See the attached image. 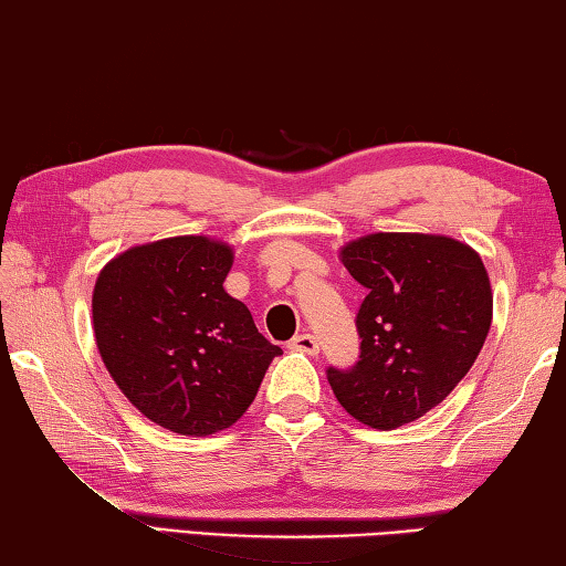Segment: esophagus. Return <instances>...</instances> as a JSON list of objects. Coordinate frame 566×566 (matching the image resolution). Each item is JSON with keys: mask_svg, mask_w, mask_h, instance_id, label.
Wrapping results in <instances>:
<instances>
[{"mask_svg": "<svg viewBox=\"0 0 566 566\" xmlns=\"http://www.w3.org/2000/svg\"><path fill=\"white\" fill-rule=\"evenodd\" d=\"M289 348L291 350H301V354H308V356H316L318 350H321L318 338L311 336V333H298V336H293Z\"/></svg>", "mask_w": 566, "mask_h": 566, "instance_id": "1", "label": "esophagus"}]
</instances>
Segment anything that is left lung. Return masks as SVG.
I'll return each instance as SVG.
<instances>
[{
	"label": "left lung",
	"instance_id": "obj_1",
	"mask_svg": "<svg viewBox=\"0 0 566 566\" xmlns=\"http://www.w3.org/2000/svg\"><path fill=\"white\" fill-rule=\"evenodd\" d=\"M340 261L366 289L360 356L348 370L328 368V384L356 421L391 431L439 406L474 366L492 283L476 250L447 235H364Z\"/></svg>",
	"mask_w": 566,
	"mask_h": 566
}]
</instances>
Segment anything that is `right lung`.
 I'll list each match as a JSON object with an SVG mask.
<instances>
[{
	"instance_id": "obj_1",
	"label": "right lung",
	"mask_w": 566,
	"mask_h": 566,
	"mask_svg": "<svg viewBox=\"0 0 566 566\" xmlns=\"http://www.w3.org/2000/svg\"><path fill=\"white\" fill-rule=\"evenodd\" d=\"M230 265L222 240L165 238L113 258L92 291L102 364L137 411L182 437L233 426L283 354L222 289Z\"/></svg>"
}]
</instances>
